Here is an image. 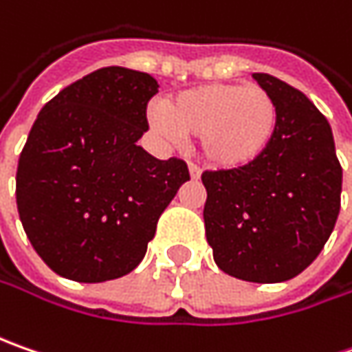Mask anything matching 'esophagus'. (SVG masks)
Masks as SVG:
<instances>
[{
  "label": "esophagus",
  "mask_w": 352,
  "mask_h": 352,
  "mask_svg": "<svg viewBox=\"0 0 352 352\" xmlns=\"http://www.w3.org/2000/svg\"><path fill=\"white\" fill-rule=\"evenodd\" d=\"M190 176H192L194 180H197V178L201 176V168H199L197 164H194V162H190Z\"/></svg>",
  "instance_id": "1"
}]
</instances>
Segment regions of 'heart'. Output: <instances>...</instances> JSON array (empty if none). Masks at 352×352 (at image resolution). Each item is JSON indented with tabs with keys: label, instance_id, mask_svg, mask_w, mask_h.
<instances>
[{
	"label": "heart",
	"instance_id": "1",
	"mask_svg": "<svg viewBox=\"0 0 352 352\" xmlns=\"http://www.w3.org/2000/svg\"><path fill=\"white\" fill-rule=\"evenodd\" d=\"M276 103L266 89L241 84H208L155 107L160 133L199 135L201 153L215 166L239 168L263 155L276 129Z\"/></svg>",
	"mask_w": 352,
	"mask_h": 352
}]
</instances>
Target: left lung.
Returning <instances> with one entry per match:
<instances>
[{
    "mask_svg": "<svg viewBox=\"0 0 352 352\" xmlns=\"http://www.w3.org/2000/svg\"><path fill=\"white\" fill-rule=\"evenodd\" d=\"M276 103L263 155L231 170H206V236L225 274L274 284L318 258L341 210L343 168L325 116L300 89L252 74Z\"/></svg>",
    "mask_w": 352,
    "mask_h": 352,
    "instance_id": "left-lung-1",
    "label": "left lung"
}]
</instances>
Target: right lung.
Wrapping results in <instances>:
<instances>
[{"instance_id":"right-lung-1","label":"right lung","mask_w":352,"mask_h":352,"mask_svg":"<svg viewBox=\"0 0 352 352\" xmlns=\"http://www.w3.org/2000/svg\"><path fill=\"white\" fill-rule=\"evenodd\" d=\"M156 91L151 74L109 66L62 89L36 117L15 196L33 249L56 274L105 282L135 270L190 180L184 160L137 146Z\"/></svg>"}]
</instances>
